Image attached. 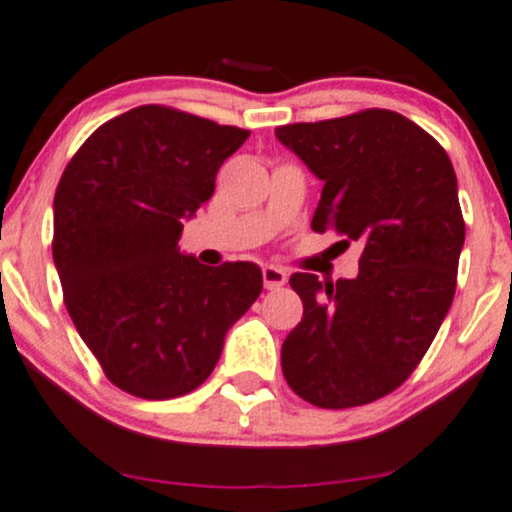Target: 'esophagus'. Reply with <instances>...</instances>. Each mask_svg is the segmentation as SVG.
<instances>
[{
    "label": "esophagus",
    "mask_w": 512,
    "mask_h": 512,
    "mask_svg": "<svg viewBox=\"0 0 512 512\" xmlns=\"http://www.w3.org/2000/svg\"><path fill=\"white\" fill-rule=\"evenodd\" d=\"M262 278H264V288H267V290H278V288H283L288 283L286 269L274 267V264H267V267H262Z\"/></svg>",
    "instance_id": "1"
}]
</instances>
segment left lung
Wrapping results in <instances>:
<instances>
[{"mask_svg": "<svg viewBox=\"0 0 512 512\" xmlns=\"http://www.w3.org/2000/svg\"><path fill=\"white\" fill-rule=\"evenodd\" d=\"M276 139L323 181L312 229L364 245L357 278L290 276L304 314L283 340V375L321 409L368 404L409 378L454 300L465 241L454 165L383 108L276 127Z\"/></svg>", "mask_w": 512, "mask_h": 512, "instance_id": "obj_1", "label": "left lung"}]
</instances>
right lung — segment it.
<instances>
[{"label": "right lung", "mask_w": 512, "mask_h": 512, "mask_svg": "<svg viewBox=\"0 0 512 512\" xmlns=\"http://www.w3.org/2000/svg\"><path fill=\"white\" fill-rule=\"evenodd\" d=\"M248 137L139 106L96 129L58 181L51 248L68 314L106 378L134 397L172 399L205 383L262 293L257 264L205 267L177 245Z\"/></svg>", "instance_id": "add662e5"}]
</instances>
